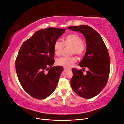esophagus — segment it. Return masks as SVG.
<instances>
[{
    "mask_svg": "<svg viewBox=\"0 0 124 124\" xmlns=\"http://www.w3.org/2000/svg\"><path fill=\"white\" fill-rule=\"evenodd\" d=\"M71 70L70 68H64V70Z\"/></svg>",
    "mask_w": 124,
    "mask_h": 124,
    "instance_id": "34e87169",
    "label": "esophagus"
}]
</instances>
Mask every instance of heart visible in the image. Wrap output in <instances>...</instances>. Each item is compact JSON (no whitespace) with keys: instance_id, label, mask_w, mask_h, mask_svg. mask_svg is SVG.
<instances>
[{"instance_id":"obj_1","label":"heart","mask_w":124,"mask_h":124,"mask_svg":"<svg viewBox=\"0 0 124 124\" xmlns=\"http://www.w3.org/2000/svg\"><path fill=\"white\" fill-rule=\"evenodd\" d=\"M82 37L75 33L67 35L63 39V43L58 40L54 42V54L57 56L62 54L64 46H70L71 54H75L78 56H81L85 51V45L83 43ZM77 61L75 56L71 57H62L56 60L58 66L64 68H70Z\"/></svg>"}]
</instances>
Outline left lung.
<instances>
[{"mask_svg":"<svg viewBox=\"0 0 124 124\" xmlns=\"http://www.w3.org/2000/svg\"><path fill=\"white\" fill-rule=\"evenodd\" d=\"M83 33L86 39V52L79 66L89 69L83 75L81 70L73 68L70 80L72 89L80 97L91 98L97 95L107 83L110 73V57L103 40L92 27L87 25L68 27Z\"/></svg>","mask_w":124,"mask_h":124,"instance_id":"obj_1","label":"left lung"}]
</instances>
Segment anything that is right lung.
<instances>
[{
  "mask_svg": "<svg viewBox=\"0 0 124 124\" xmlns=\"http://www.w3.org/2000/svg\"><path fill=\"white\" fill-rule=\"evenodd\" d=\"M65 31L51 27L40 29L20 47L15 62L17 75L23 89L33 98L44 99L56 89L63 68L52 67L54 44Z\"/></svg>",
  "mask_w": 124,
  "mask_h": 124,
  "instance_id": "1",
  "label": "right lung"
}]
</instances>
